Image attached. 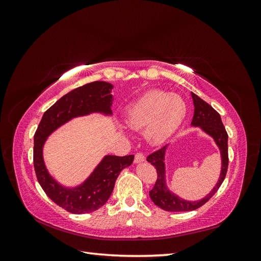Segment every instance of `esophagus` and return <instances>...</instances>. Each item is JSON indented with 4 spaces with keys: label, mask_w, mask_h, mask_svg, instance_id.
<instances>
[{
    "label": "esophagus",
    "mask_w": 261,
    "mask_h": 261,
    "mask_svg": "<svg viewBox=\"0 0 261 261\" xmlns=\"http://www.w3.org/2000/svg\"><path fill=\"white\" fill-rule=\"evenodd\" d=\"M146 160V158H145V155L143 154V153H137L136 155H135V163H141V162H144Z\"/></svg>",
    "instance_id": "34e87169"
}]
</instances>
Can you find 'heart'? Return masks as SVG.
<instances>
[{
    "label": "heart",
    "mask_w": 261,
    "mask_h": 261,
    "mask_svg": "<svg viewBox=\"0 0 261 261\" xmlns=\"http://www.w3.org/2000/svg\"><path fill=\"white\" fill-rule=\"evenodd\" d=\"M186 115L184 100L175 93L150 90L125 111V123L133 130L146 129L153 145H162L178 129Z\"/></svg>",
    "instance_id": "heart-1"
}]
</instances>
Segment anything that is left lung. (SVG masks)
I'll list each match as a JSON object with an SVG mask.
<instances>
[{
  "mask_svg": "<svg viewBox=\"0 0 261 261\" xmlns=\"http://www.w3.org/2000/svg\"><path fill=\"white\" fill-rule=\"evenodd\" d=\"M194 102V116L192 121L193 127L200 128L204 134L210 136L220 150L221 154V172L217 184L203 198L199 200H186L170 191L167 183V172H165V154L169 146L161 148L158 151L150 154L147 161L156 169L158 178L154 187L149 192V196L155 206L165 211H192L201 207L211 197L217 193L226 175L228 165L227 154V134L221 121L220 114L194 92L191 93Z\"/></svg>",
  "mask_w": 261,
  "mask_h": 261,
  "instance_id": "obj_1",
  "label": "left lung"
}]
</instances>
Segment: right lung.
Here are the masks:
<instances>
[{
    "mask_svg": "<svg viewBox=\"0 0 261 261\" xmlns=\"http://www.w3.org/2000/svg\"><path fill=\"white\" fill-rule=\"evenodd\" d=\"M113 85L93 82L69 91L44 112L34 136V167L39 184L58 206L75 215L98 210L108 201L121 171L129 167L134 155H105L83 183L74 187L60 184L48 171L43 147L51 134L75 117L100 113L112 115Z\"/></svg>",
    "mask_w": 261,
    "mask_h": 261,
    "instance_id": "add662e5",
    "label": "right lung"
}]
</instances>
